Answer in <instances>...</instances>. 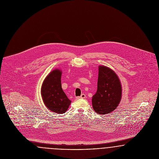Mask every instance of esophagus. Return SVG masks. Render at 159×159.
Listing matches in <instances>:
<instances>
[{
    "mask_svg": "<svg viewBox=\"0 0 159 159\" xmlns=\"http://www.w3.org/2000/svg\"><path fill=\"white\" fill-rule=\"evenodd\" d=\"M86 98V95L84 93H83V94L81 95V96L76 97L77 99H79V98Z\"/></svg>",
    "mask_w": 159,
    "mask_h": 159,
    "instance_id": "1",
    "label": "esophagus"
}]
</instances>
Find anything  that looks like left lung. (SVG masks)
I'll return each mask as SVG.
<instances>
[{"instance_id": "left-lung-1", "label": "left lung", "mask_w": 159, "mask_h": 159, "mask_svg": "<svg viewBox=\"0 0 159 159\" xmlns=\"http://www.w3.org/2000/svg\"><path fill=\"white\" fill-rule=\"evenodd\" d=\"M122 90L120 81L113 70L100 66L97 90L92 98L93 110L102 115L112 112L120 103Z\"/></svg>"}]
</instances>
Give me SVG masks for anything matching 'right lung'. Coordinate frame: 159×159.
Listing matches in <instances>:
<instances>
[{
	"instance_id": "add662e5",
	"label": "right lung",
	"mask_w": 159,
	"mask_h": 159,
	"mask_svg": "<svg viewBox=\"0 0 159 159\" xmlns=\"http://www.w3.org/2000/svg\"><path fill=\"white\" fill-rule=\"evenodd\" d=\"M62 71L55 69L46 77L41 89L42 97L46 107L51 111L62 114L68 110L71 103L61 86Z\"/></svg>"
}]
</instances>
